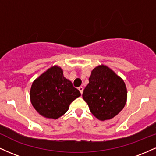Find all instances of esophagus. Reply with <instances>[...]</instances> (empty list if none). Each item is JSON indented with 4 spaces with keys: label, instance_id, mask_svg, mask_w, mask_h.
Masks as SVG:
<instances>
[{
    "label": "esophagus",
    "instance_id": "1",
    "mask_svg": "<svg viewBox=\"0 0 156 156\" xmlns=\"http://www.w3.org/2000/svg\"><path fill=\"white\" fill-rule=\"evenodd\" d=\"M78 90L80 91V94H82V93H83V87H78Z\"/></svg>",
    "mask_w": 156,
    "mask_h": 156
}]
</instances>
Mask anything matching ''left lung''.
Returning a JSON list of instances; mask_svg holds the SVG:
<instances>
[{
  "instance_id": "left-lung-1",
  "label": "left lung",
  "mask_w": 156,
  "mask_h": 156,
  "mask_svg": "<svg viewBox=\"0 0 156 156\" xmlns=\"http://www.w3.org/2000/svg\"><path fill=\"white\" fill-rule=\"evenodd\" d=\"M82 96L93 115L103 121L115 117L124 108L127 89L121 78L102 65L92 71Z\"/></svg>"
}]
</instances>
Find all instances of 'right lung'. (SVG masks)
<instances>
[{
  "mask_svg": "<svg viewBox=\"0 0 156 156\" xmlns=\"http://www.w3.org/2000/svg\"><path fill=\"white\" fill-rule=\"evenodd\" d=\"M80 93L63 76L60 67L50 68L33 82L30 98L33 106L42 116L51 119L62 117Z\"/></svg>",
  "mask_w": 156,
  "mask_h": 156,
  "instance_id": "obj_1",
  "label": "right lung"
}]
</instances>
